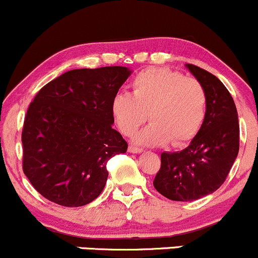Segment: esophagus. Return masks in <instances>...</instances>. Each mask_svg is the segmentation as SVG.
I'll return each instance as SVG.
<instances>
[{
	"mask_svg": "<svg viewBox=\"0 0 258 258\" xmlns=\"http://www.w3.org/2000/svg\"><path fill=\"white\" fill-rule=\"evenodd\" d=\"M128 151H130V153H132V154H141L143 151V149L137 148V147H133V145H130Z\"/></svg>",
	"mask_w": 258,
	"mask_h": 258,
	"instance_id": "obj_1",
	"label": "esophagus"
}]
</instances>
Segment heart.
<instances>
[{
    "label": "heart",
    "mask_w": 258,
    "mask_h": 258,
    "mask_svg": "<svg viewBox=\"0 0 258 258\" xmlns=\"http://www.w3.org/2000/svg\"><path fill=\"white\" fill-rule=\"evenodd\" d=\"M131 88L132 95L120 92L114 96L110 110L120 131L128 137L148 116L153 120L136 136V143L160 147L172 141L173 145H182L201 131L208 99L198 80L168 68L150 67L133 78Z\"/></svg>",
    "instance_id": "obj_1"
}]
</instances>
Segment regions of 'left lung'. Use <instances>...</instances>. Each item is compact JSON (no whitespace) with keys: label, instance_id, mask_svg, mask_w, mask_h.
Listing matches in <instances>:
<instances>
[{"label":"left lung","instance_id":"1","mask_svg":"<svg viewBox=\"0 0 258 258\" xmlns=\"http://www.w3.org/2000/svg\"><path fill=\"white\" fill-rule=\"evenodd\" d=\"M207 94L203 126L187 148L161 154L154 186L172 201L192 202L215 192L227 178L239 151V121L226 86L206 70L186 63Z\"/></svg>","mask_w":258,"mask_h":258}]
</instances>
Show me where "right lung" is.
<instances>
[{
  "label": "right lung",
  "instance_id": "1",
  "mask_svg": "<svg viewBox=\"0 0 258 258\" xmlns=\"http://www.w3.org/2000/svg\"><path fill=\"white\" fill-rule=\"evenodd\" d=\"M131 73L121 66L72 70L36 95L24 121L23 169L46 200L82 207L99 196L107 162L127 150L111 128L110 104Z\"/></svg>",
  "mask_w": 258,
  "mask_h": 258
}]
</instances>
